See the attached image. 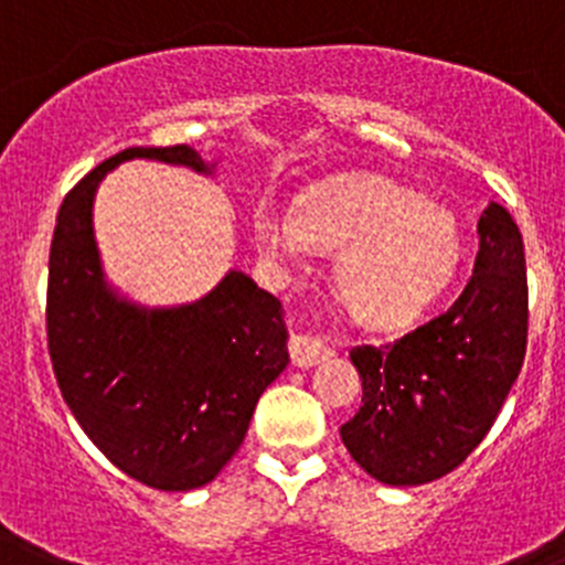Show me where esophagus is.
<instances>
[{"label": "esophagus", "instance_id": "esophagus-1", "mask_svg": "<svg viewBox=\"0 0 565 565\" xmlns=\"http://www.w3.org/2000/svg\"><path fill=\"white\" fill-rule=\"evenodd\" d=\"M289 356H292V365L312 367L326 356V345L320 337L292 334L289 337Z\"/></svg>", "mask_w": 565, "mask_h": 565}]
</instances>
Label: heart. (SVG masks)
Wrapping results in <instances>:
<instances>
[{
    "label": "heart",
    "instance_id": "1",
    "mask_svg": "<svg viewBox=\"0 0 565 565\" xmlns=\"http://www.w3.org/2000/svg\"><path fill=\"white\" fill-rule=\"evenodd\" d=\"M256 236L281 262H300L315 247H342V300L356 318L376 326L404 323L429 307L455 278L462 256L451 211L373 175L326 183L295 211L258 209Z\"/></svg>",
    "mask_w": 565,
    "mask_h": 565
}]
</instances>
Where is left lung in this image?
Returning <instances> with one entry per match:
<instances>
[{
    "label": "left lung",
    "instance_id": "1",
    "mask_svg": "<svg viewBox=\"0 0 565 565\" xmlns=\"http://www.w3.org/2000/svg\"><path fill=\"white\" fill-rule=\"evenodd\" d=\"M473 276L429 323L387 345H356L362 407L342 443L373 479L395 488L455 471L488 435L526 354L524 242L510 211L479 217Z\"/></svg>",
    "mask_w": 565,
    "mask_h": 565
}]
</instances>
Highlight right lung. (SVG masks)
<instances>
[{
  "instance_id": "add662e5",
  "label": "right lung",
  "mask_w": 565,
  "mask_h": 565,
  "mask_svg": "<svg viewBox=\"0 0 565 565\" xmlns=\"http://www.w3.org/2000/svg\"><path fill=\"white\" fill-rule=\"evenodd\" d=\"M130 158L211 172L198 150L130 147L94 167L57 211L46 342L63 402L119 471L156 490L211 482L236 455L258 395L287 367L281 300L231 270L205 298L145 309L105 284L92 205Z\"/></svg>"
}]
</instances>
